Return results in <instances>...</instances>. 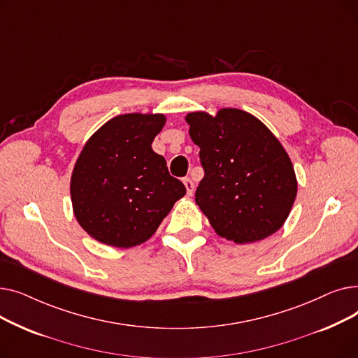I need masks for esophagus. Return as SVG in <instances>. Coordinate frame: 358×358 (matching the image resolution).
Segmentation results:
<instances>
[{"mask_svg":"<svg viewBox=\"0 0 358 358\" xmlns=\"http://www.w3.org/2000/svg\"><path fill=\"white\" fill-rule=\"evenodd\" d=\"M182 182H184V185H185L187 194L192 196V194H193V192H194V182H193L190 178H184V180H182Z\"/></svg>","mask_w":358,"mask_h":358,"instance_id":"obj_1","label":"esophagus"}]
</instances>
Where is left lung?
Instances as JSON below:
<instances>
[{
  "mask_svg": "<svg viewBox=\"0 0 358 358\" xmlns=\"http://www.w3.org/2000/svg\"><path fill=\"white\" fill-rule=\"evenodd\" d=\"M185 122L204 169L196 203L215 232L235 243L277 232L292 210L297 180L271 130L239 108H222L216 116L193 111Z\"/></svg>",
  "mask_w": 358,
  "mask_h": 358,
  "instance_id": "left-lung-1",
  "label": "left lung"
}]
</instances>
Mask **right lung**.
Wrapping results in <instances>:
<instances>
[{
	"mask_svg": "<svg viewBox=\"0 0 358 358\" xmlns=\"http://www.w3.org/2000/svg\"><path fill=\"white\" fill-rule=\"evenodd\" d=\"M165 122L164 115L127 113L84 145L71 177V200L81 228L96 241L116 248L141 245L185 194L150 146Z\"/></svg>",
	"mask_w": 358,
	"mask_h": 358,
	"instance_id": "right-lung-1",
	"label": "right lung"
}]
</instances>
